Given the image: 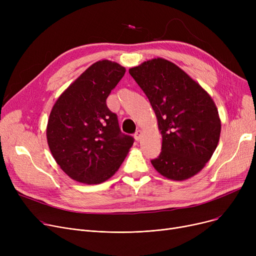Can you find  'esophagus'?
<instances>
[{
	"mask_svg": "<svg viewBox=\"0 0 256 256\" xmlns=\"http://www.w3.org/2000/svg\"><path fill=\"white\" fill-rule=\"evenodd\" d=\"M134 137H135V139H136L137 141H139V140L141 139V137H142V132H141L140 130H138L135 132V135H134Z\"/></svg>",
	"mask_w": 256,
	"mask_h": 256,
	"instance_id": "1",
	"label": "esophagus"
}]
</instances>
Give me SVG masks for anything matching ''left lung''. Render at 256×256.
Here are the masks:
<instances>
[{
	"label": "left lung",
	"instance_id": "obj_1",
	"mask_svg": "<svg viewBox=\"0 0 256 256\" xmlns=\"http://www.w3.org/2000/svg\"><path fill=\"white\" fill-rule=\"evenodd\" d=\"M128 72L148 98L162 134V152L152 164L169 180L195 176L219 142L216 104L202 87L165 59L146 61Z\"/></svg>",
	"mask_w": 256,
	"mask_h": 256
}]
</instances>
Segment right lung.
<instances>
[{
    "label": "right lung",
    "mask_w": 256,
    "mask_h": 256,
    "mask_svg": "<svg viewBox=\"0 0 256 256\" xmlns=\"http://www.w3.org/2000/svg\"><path fill=\"white\" fill-rule=\"evenodd\" d=\"M126 74L108 60L92 64L54 104L46 128L50 152L72 180L100 184L122 164L134 138L120 130L106 98Z\"/></svg>",
    "instance_id": "1"
}]
</instances>
